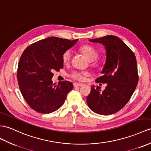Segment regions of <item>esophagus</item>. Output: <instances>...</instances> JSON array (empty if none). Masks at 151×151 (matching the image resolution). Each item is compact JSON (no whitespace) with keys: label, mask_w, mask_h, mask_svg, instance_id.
Here are the masks:
<instances>
[{"label":"esophagus","mask_w":151,"mask_h":151,"mask_svg":"<svg viewBox=\"0 0 151 151\" xmlns=\"http://www.w3.org/2000/svg\"><path fill=\"white\" fill-rule=\"evenodd\" d=\"M81 86H83V84H81V83H73V86L74 87H79Z\"/></svg>","instance_id":"esophagus-1"}]
</instances>
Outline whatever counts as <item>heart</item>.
Masks as SVG:
<instances>
[{
	"label": "heart",
	"instance_id": "heart-1",
	"mask_svg": "<svg viewBox=\"0 0 151 151\" xmlns=\"http://www.w3.org/2000/svg\"><path fill=\"white\" fill-rule=\"evenodd\" d=\"M80 50L90 61L96 60L99 57V54L97 50L91 45H83L80 47ZM71 54V51L70 50H67L63 52V55H62V61L64 64H67L69 63L70 60ZM88 74L89 73L86 71L74 70L70 73L69 77L74 80L81 81L84 80V77L88 76Z\"/></svg>",
	"mask_w": 151,
	"mask_h": 151
}]
</instances>
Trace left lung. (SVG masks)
<instances>
[{
	"label": "left lung",
	"mask_w": 151,
	"mask_h": 151,
	"mask_svg": "<svg viewBox=\"0 0 151 151\" xmlns=\"http://www.w3.org/2000/svg\"><path fill=\"white\" fill-rule=\"evenodd\" d=\"M90 42L102 43L106 50V61L97 83H106L91 88L86 102L91 110L99 115H109L119 111L129 101L138 83L137 59L133 51L119 38L108 35Z\"/></svg>",
	"instance_id": "obj_1"
}]
</instances>
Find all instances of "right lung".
<instances>
[{"label":"right lung","instance_id":"right-lung-1","mask_svg":"<svg viewBox=\"0 0 151 151\" xmlns=\"http://www.w3.org/2000/svg\"><path fill=\"white\" fill-rule=\"evenodd\" d=\"M78 40L52 36L32 43L24 50L18 62L17 79L25 102L35 111L48 114L64 104L73 84L68 81L53 84L52 72L63 68L62 55Z\"/></svg>","mask_w":151,"mask_h":151}]
</instances>
